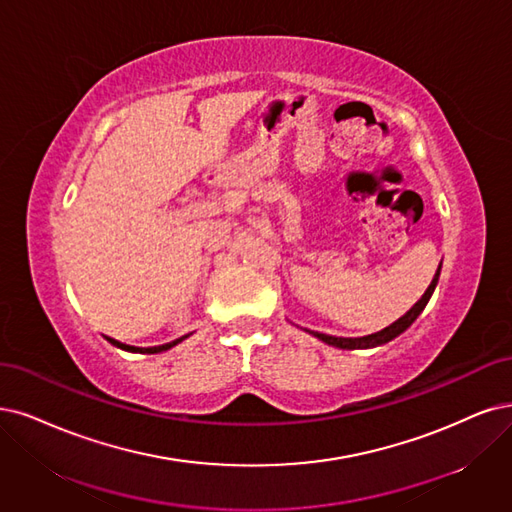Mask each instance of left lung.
Masks as SVG:
<instances>
[{
    "instance_id": "8db88e82",
    "label": "left lung",
    "mask_w": 512,
    "mask_h": 512,
    "mask_svg": "<svg viewBox=\"0 0 512 512\" xmlns=\"http://www.w3.org/2000/svg\"><path fill=\"white\" fill-rule=\"evenodd\" d=\"M439 276H441V263H439L437 272H434V278H432V282H430V287L424 291V295H422L418 301H415L413 308H411L407 314H403L399 320H394L392 325H388V327L382 329V331L371 333V335H363V337H335V335L318 333V331H308V329H306V331H308L310 335L318 337L320 342H325V344L335 346V348H342V350H365V348L384 346V344L392 342L394 337H399L403 331H407V329L413 325V320L424 312V308H426V304L430 301L434 289H437Z\"/></svg>"
}]
</instances>
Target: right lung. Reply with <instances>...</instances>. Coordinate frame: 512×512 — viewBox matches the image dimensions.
Instances as JSON below:
<instances>
[{"mask_svg": "<svg viewBox=\"0 0 512 512\" xmlns=\"http://www.w3.org/2000/svg\"><path fill=\"white\" fill-rule=\"evenodd\" d=\"M185 337H189V333L187 335H183V337H179V339H175V342H168V344H162V346H151V348H137V346H128V344H122V342H118V339H113V337H107L105 335V339L109 344H113L116 348H122V350H126V352H141V354H158V352H164V350H170L173 346H177V344H181Z\"/></svg>", "mask_w": 512, "mask_h": 512, "instance_id": "1", "label": "right lung"}]
</instances>
